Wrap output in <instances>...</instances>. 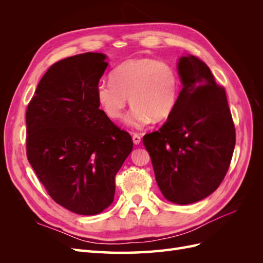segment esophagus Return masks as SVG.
Wrapping results in <instances>:
<instances>
[{
    "label": "esophagus",
    "mask_w": 263,
    "mask_h": 263,
    "mask_svg": "<svg viewBox=\"0 0 263 263\" xmlns=\"http://www.w3.org/2000/svg\"><path fill=\"white\" fill-rule=\"evenodd\" d=\"M140 140H141V138H140V136H139L138 134H134L133 135V141H134L135 145H139L140 144Z\"/></svg>",
    "instance_id": "1"
}]
</instances>
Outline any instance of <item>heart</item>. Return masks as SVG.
Returning a JSON list of instances; mask_svg holds the SVG:
<instances>
[{
    "mask_svg": "<svg viewBox=\"0 0 263 263\" xmlns=\"http://www.w3.org/2000/svg\"><path fill=\"white\" fill-rule=\"evenodd\" d=\"M180 90L178 73L170 65L153 58L129 59L112 72V81H102L97 98L105 114L117 121L124 115L128 97L133 105L126 123L142 128L161 122L176 108Z\"/></svg>",
    "mask_w": 263,
    "mask_h": 263,
    "instance_id": "b5f03b06",
    "label": "heart"
}]
</instances>
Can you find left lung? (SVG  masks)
<instances>
[{
	"instance_id": "1",
	"label": "left lung",
	"mask_w": 263,
	"mask_h": 263,
	"mask_svg": "<svg viewBox=\"0 0 263 263\" xmlns=\"http://www.w3.org/2000/svg\"><path fill=\"white\" fill-rule=\"evenodd\" d=\"M182 83L176 108L142 142L157 184L169 202L192 204L211 195L232 161L236 133L226 92L210 68L192 54L178 61Z\"/></svg>"
}]
</instances>
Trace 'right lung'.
Returning <instances> with one entry per match:
<instances>
[{
	"instance_id": "right-lung-1",
	"label": "right lung",
	"mask_w": 263,
	"mask_h": 263,
	"mask_svg": "<svg viewBox=\"0 0 263 263\" xmlns=\"http://www.w3.org/2000/svg\"><path fill=\"white\" fill-rule=\"evenodd\" d=\"M107 55L85 52L52 65L26 112L27 158L52 200L80 215L113 203L115 176L133 139L100 109Z\"/></svg>"
}]
</instances>
